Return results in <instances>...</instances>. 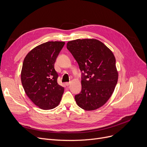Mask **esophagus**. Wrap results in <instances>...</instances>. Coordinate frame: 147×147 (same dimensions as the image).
<instances>
[{"label": "esophagus", "mask_w": 147, "mask_h": 147, "mask_svg": "<svg viewBox=\"0 0 147 147\" xmlns=\"http://www.w3.org/2000/svg\"><path fill=\"white\" fill-rule=\"evenodd\" d=\"M69 84H70V82H66L65 83V85L66 86H69Z\"/></svg>", "instance_id": "esophagus-1"}]
</instances>
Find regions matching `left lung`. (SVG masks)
<instances>
[{
	"label": "left lung",
	"instance_id": "8db88e82",
	"mask_svg": "<svg viewBox=\"0 0 147 147\" xmlns=\"http://www.w3.org/2000/svg\"><path fill=\"white\" fill-rule=\"evenodd\" d=\"M82 73V90L75 95L77 104L87 111L104 105L113 94L118 80L113 52L96 39H76L67 44Z\"/></svg>",
	"mask_w": 147,
	"mask_h": 147
}]
</instances>
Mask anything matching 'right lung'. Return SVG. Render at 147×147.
<instances>
[{
    "instance_id": "obj_1",
    "label": "right lung",
    "mask_w": 147,
    "mask_h": 147,
    "mask_svg": "<svg viewBox=\"0 0 147 147\" xmlns=\"http://www.w3.org/2000/svg\"><path fill=\"white\" fill-rule=\"evenodd\" d=\"M64 42H48L31 51L23 61L21 79L26 94L43 110H50L59 104L64 88L58 84L54 68Z\"/></svg>"
}]
</instances>
